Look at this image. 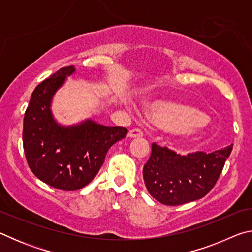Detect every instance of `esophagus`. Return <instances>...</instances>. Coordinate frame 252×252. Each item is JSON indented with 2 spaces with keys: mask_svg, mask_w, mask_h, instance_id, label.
Returning <instances> with one entry per match:
<instances>
[{
  "mask_svg": "<svg viewBox=\"0 0 252 252\" xmlns=\"http://www.w3.org/2000/svg\"><path fill=\"white\" fill-rule=\"evenodd\" d=\"M127 135H129L130 138H140V136L143 135V132L140 129H132L129 131Z\"/></svg>",
  "mask_w": 252,
  "mask_h": 252,
  "instance_id": "esophagus-1",
  "label": "esophagus"
}]
</instances>
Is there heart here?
Returning <instances> with one entry per match:
<instances>
[{
  "label": "heart",
  "mask_w": 252,
  "mask_h": 252,
  "mask_svg": "<svg viewBox=\"0 0 252 252\" xmlns=\"http://www.w3.org/2000/svg\"><path fill=\"white\" fill-rule=\"evenodd\" d=\"M148 111L157 126L183 136L198 135L207 121L206 114L193 106L168 101L151 102Z\"/></svg>",
  "instance_id": "heart-1"
}]
</instances>
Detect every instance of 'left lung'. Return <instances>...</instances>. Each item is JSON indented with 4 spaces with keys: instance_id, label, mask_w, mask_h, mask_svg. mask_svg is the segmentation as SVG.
I'll return each mask as SVG.
<instances>
[{
    "instance_id": "1",
    "label": "left lung",
    "mask_w": 252,
    "mask_h": 252,
    "mask_svg": "<svg viewBox=\"0 0 252 252\" xmlns=\"http://www.w3.org/2000/svg\"><path fill=\"white\" fill-rule=\"evenodd\" d=\"M231 150L232 144L211 153L180 156L152 143L151 156L143 167L144 185L153 198L167 206L201 199L215 187Z\"/></svg>"
}]
</instances>
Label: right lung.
Wrapping results in <instances>:
<instances>
[{
    "label": "right lung",
    "instance_id": "add662e5",
    "mask_svg": "<svg viewBox=\"0 0 252 252\" xmlns=\"http://www.w3.org/2000/svg\"><path fill=\"white\" fill-rule=\"evenodd\" d=\"M75 72L73 65L55 72L34 89L23 120V148L31 171L46 185L75 191L89 185L109 149L125 138L122 126H105L88 119L64 126L53 118L52 99Z\"/></svg>",
    "mask_w": 252,
    "mask_h": 252
}]
</instances>
